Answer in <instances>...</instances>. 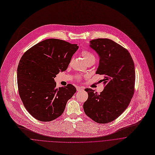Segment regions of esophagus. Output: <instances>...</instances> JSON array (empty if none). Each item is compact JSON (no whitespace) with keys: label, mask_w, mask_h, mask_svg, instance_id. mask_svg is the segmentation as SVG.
I'll use <instances>...</instances> for the list:
<instances>
[{"label":"esophagus","mask_w":155,"mask_h":155,"mask_svg":"<svg viewBox=\"0 0 155 155\" xmlns=\"http://www.w3.org/2000/svg\"><path fill=\"white\" fill-rule=\"evenodd\" d=\"M83 90H84L83 88H81L79 87H77V91H83Z\"/></svg>","instance_id":"obj_1"}]
</instances>
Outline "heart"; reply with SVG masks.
<instances>
[{"instance_id":"obj_1","label":"heart","mask_w":155,"mask_h":155,"mask_svg":"<svg viewBox=\"0 0 155 155\" xmlns=\"http://www.w3.org/2000/svg\"><path fill=\"white\" fill-rule=\"evenodd\" d=\"M81 55H82L83 58L84 59V60L85 61V62H87V61L91 60H95V57H94V54L86 49H84L82 51ZM76 78L78 81H79L81 79L80 76H77Z\"/></svg>"}]
</instances>
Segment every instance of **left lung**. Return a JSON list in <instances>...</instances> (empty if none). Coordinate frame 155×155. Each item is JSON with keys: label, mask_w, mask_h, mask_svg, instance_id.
I'll list each match as a JSON object with an SVG mask.
<instances>
[{"label": "left lung", "mask_w": 155, "mask_h": 155, "mask_svg": "<svg viewBox=\"0 0 155 155\" xmlns=\"http://www.w3.org/2000/svg\"><path fill=\"white\" fill-rule=\"evenodd\" d=\"M90 42L100 57L96 74L103 75L104 88L100 94L85 88L88 99L83 108L91 119L103 124L117 118L129 106L134 93V64L128 51L110 39Z\"/></svg>", "instance_id": "1"}]
</instances>
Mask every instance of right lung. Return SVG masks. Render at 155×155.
<instances>
[{
    "label": "right lung",
    "mask_w": 155,
    "mask_h": 155,
    "mask_svg": "<svg viewBox=\"0 0 155 155\" xmlns=\"http://www.w3.org/2000/svg\"><path fill=\"white\" fill-rule=\"evenodd\" d=\"M77 45L59 39H47L28 49L17 70L19 95L26 110L35 119L50 121L63 114L76 91L72 84L56 87L54 78L65 71Z\"/></svg>",
    "instance_id": "add662e5"
}]
</instances>
